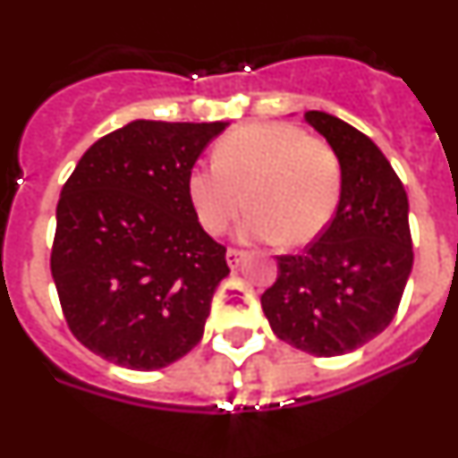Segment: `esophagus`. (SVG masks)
I'll return each instance as SVG.
<instances>
[{
	"mask_svg": "<svg viewBox=\"0 0 458 458\" xmlns=\"http://www.w3.org/2000/svg\"><path fill=\"white\" fill-rule=\"evenodd\" d=\"M245 250H238V248H229L226 250V264L232 266V268H236L238 264H241L242 259H245Z\"/></svg>",
	"mask_w": 458,
	"mask_h": 458,
	"instance_id": "esophagus-1",
	"label": "esophagus"
}]
</instances>
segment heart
I'll return each instance as SVG.
<instances>
[{
  "instance_id": "1",
  "label": "heart",
  "mask_w": 458,
  "mask_h": 458,
  "mask_svg": "<svg viewBox=\"0 0 458 458\" xmlns=\"http://www.w3.org/2000/svg\"><path fill=\"white\" fill-rule=\"evenodd\" d=\"M216 165L188 174V197L197 220L217 236L241 216H250L242 236L307 245L337 213L342 163L326 140L282 121L248 123L226 132L213 151Z\"/></svg>"
}]
</instances>
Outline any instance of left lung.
Wrapping results in <instances>:
<instances>
[{
    "label": "left lung",
    "mask_w": 458,
    "mask_h": 458,
    "mask_svg": "<svg viewBox=\"0 0 458 458\" xmlns=\"http://www.w3.org/2000/svg\"><path fill=\"white\" fill-rule=\"evenodd\" d=\"M337 151L342 197L326 232L277 257L261 307L282 342L318 358L351 353L394 318L412 268L408 197L365 132L326 112H305Z\"/></svg>",
    "instance_id": "obj_1"
}]
</instances>
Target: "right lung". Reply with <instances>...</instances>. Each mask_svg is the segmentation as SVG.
<instances>
[{
    "instance_id": "add662e5",
    "label": "right lung",
    "mask_w": 458,
    "mask_h": 458,
    "mask_svg": "<svg viewBox=\"0 0 458 458\" xmlns=\"http://www.w3.org/2000/svg\"><path fill=\"white\" fill-rule=\"evenodd\" d=\"M225 128L132 121L100 137L64 183L52 277L71 333L100 358L153 371L201 342L229 266L197 220L188 174Z\"/></svg>"
}]
</instances>
